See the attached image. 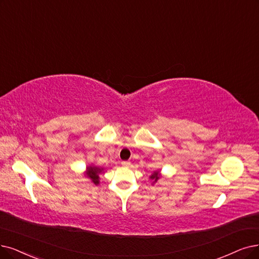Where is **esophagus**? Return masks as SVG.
Wrapping results in <instances>:
<instances>
[{
  "instance_id": "34e87169",
  "label": "esophagus",
  "mask_w": 259,
  "mask_h": 259,
  "mask_svg": "<svg viewBox=\"0 0 259 259\" xmlns=\"http://www.w3.org/2000/svg\"><path fill=\"white\" fill-rule=\"evenodd\" d=\"M121 163H122V165H128V164H130V161H126V160H125V161H122Z\"/></svg>"
}]
</instances>
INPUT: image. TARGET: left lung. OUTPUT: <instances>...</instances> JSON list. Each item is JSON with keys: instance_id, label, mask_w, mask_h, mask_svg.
<instances>
[{"instance_id": "left-lung-1", "label": "left lung", "mask_w": 259, "mask_h": 259, "mask_svg": "<svg viewBox=\"0 0 259 259\" xmlns=\"http://www.w3.org/2000/svg\"><path fill=\"white\" fill-rule=\"evenodd\" d=\"M151 179L154 180L155 182H156L158 179H159V175H158V172H154L152 175H151Z\"/></svg>"}]
</instances>
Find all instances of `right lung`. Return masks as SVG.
I'll return each instance as SVG.
<instances>
[{
  "label": "right lung",
  "mask_w": 259,
  "mask_h": 259,
  "mask_svg": "<svg viewBox=\"0 0 259 259\" xmlns=\"http://www.w3.org/2000/svg\"><path fill=\"white\" fill-rule=\"evenodd\" d=\"M103 169H100V168H97V167H89L88 168V171H87V177L91 180V182L98 185L99 184V174L102 172Z\"/></svg>",
  "instance_id": "obj_1"
}]
</instances>
